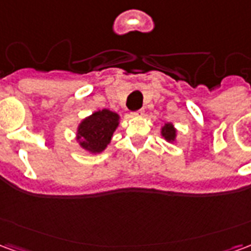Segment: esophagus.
<instances>
[{
    "instance_id": "esophagus-1",
    "label": "esophagus",
    "mask_w": 251,
    "mask_h": 251,
    "mask_svg": "<svg viewBox=\"0 0 251 251\" xmlns=\"http://www.w3.org/2000/svg\"><path fill=\"white\" fill-rule=\"evenodd\" d=\"M144 114V111L142 110H138V111H134V113H131V117H141Z\"/></svg>"
}]
</instances>
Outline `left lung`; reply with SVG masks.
Returning <instances> with one entry per match:
<instances>
[{
	"instance_id": "left-lung-1",
	"label": "left lung",
	"mask_w": 251,
	"mask_h": 251,
	"mask_svg": "<svg viewBox=\"0 0 251 251\" xmlns=\"http://www.w3.org/2000/svg\"><path fill=\"white\" fill-rule=\"evenodd\" d=\"M161 137H163L165 141L171 142V144L176 142V138H177V129L175 127V125L172 122H167V124L161 127Z\"/></svg>"
}]
</instances>
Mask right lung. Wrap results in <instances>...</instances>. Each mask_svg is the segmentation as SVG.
<instances>
[{
  "label": "right lung",
  "mask_w": 251,
  "mask_h": 251,
  "mask_svg": "<svg viewBox=\"0 0 251 251\" xmlns=\"http://www.w3.org/2000/svg\"><path fill=\"white\" fill-rule=\"evenodd\" d=\"M121 117L109 109L94 111L83 118L76 127V138L79 147L91 154L102 153L111 142L113 133L120 126Z\"/></svg>",
  "instance_id": "right-lung-1"
}]
</instances>
